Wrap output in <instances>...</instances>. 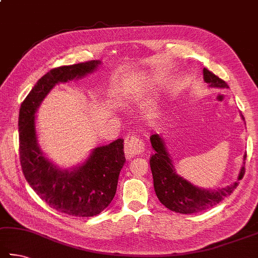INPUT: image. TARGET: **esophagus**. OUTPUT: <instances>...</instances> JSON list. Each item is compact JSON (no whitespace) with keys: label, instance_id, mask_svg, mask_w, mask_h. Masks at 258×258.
I'll return each mask as SVG.
<instances>
[{"label":"esophagus","instance_id":"esophagus-1","mask_svg":"<svg viewBox=\"0 0 258 258\" xmlns=\"http://www.w3.org/2000/svg\"><path fill=\"white\" fill-rule=\"evenodd\" d=\"M144 151V144L137 135L131 134L127 135L125 139L124 144V152L127 159L133 158L137 154H141Z\"/></svg>","mask_w":258,"mask_h":258}]
</instances>
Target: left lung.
Returning a JSON list of instances; mask_svg holds the SVG:
<instances>
[{"label":"left lung","instance_id":"1","mask_svg":"<svg viewBox=\"0 0 258 258\" xmlns=\"http://www.w3.org/2000/svg\"><path fill=\"white\" fill-rule=\"evenodd\" d=\"M203 78L211 88H229L226 82L209 71L208 69H203ZM241 118L245 120L243 116H241ZM150 141L154 150V153L150 159L154 190L159 201L167 209L182 214L198 213L221 202L238 186V181L217 189L201 188L199 186H195L184 177L177 174L172 158L168 152L165 140L161 135H151ZM245 159L246 154L243 156V165H245ZM243 165L238 175V180H240L245 174Z\"/></svg>","mask_w":258,"mask_h":258}]
</instances>
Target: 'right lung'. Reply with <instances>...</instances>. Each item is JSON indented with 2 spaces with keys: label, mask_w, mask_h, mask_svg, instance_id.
Listing matches in <instances>:
<instances>
[{
  "label": "right lung",
  "mask_w": 258,
  "mask_h": 258,
  "mask_svg": "<svg viewBox=\"0 0 258 258\" xmlns=\"http://www.w3.org/2000/svg\"><path fill=\"white\" fill-rule=\"evenodd\" d=\"M100 64L90 60L50 70L37 81L19 111L20 162L28 184L50 208L74 217H93L113 201L125 163L124 140L92 149L80 165L62 169L41 151L35 114L56 84L82 79Z\"/></svg>",
  "instance_id": "obj_1"
}]
</instances>
